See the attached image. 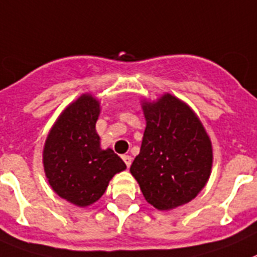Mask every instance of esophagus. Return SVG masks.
<instances>
[{"label": "esophagus", "instance_id": "esophagus-1", "mask_svg": "<svg viewBox=\"0 0 257 257\" xmlns=\"http://www.w3.org/2000/svg\"><path fill=\"white\" fill-rule=\"evenodd\" d=\"M122 160H124V163H125L126 164V167H131V164H132V156H129V155H122Z\"/></svg>", "mask_w": 257, "mask_h": 257}]
</instances>
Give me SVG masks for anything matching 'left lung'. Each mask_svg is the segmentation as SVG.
Listing matches in <instances>:
<instances>
[{
    "instance_id": "1",
    "label": "left lung",
    "mask_w": 257,
    "mask_h": 257,
    "mask_svg": "<svg viewBox=\"0 0 257 257\" xmlns=\"http://www.w3.org/2000/svg\"><path fill=\"white\" fill-rule=\"evenodd\" d=\"M146 129L131 167L145 199L160 211L194 199L206 186L212 146L190 107L171 94L144 103Z\"/></svg>"
}]
</instances>
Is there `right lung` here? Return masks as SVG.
Instances as JSON below:
<instances>
[{"label": "right lung", "mask_w": 257, "mask_h": 257, "mask_svg": "<svg viewBox=\"0 0 257 257\" xmlns=\"http://www.w3.org/2000/svg\"><path fill=\"white\" fill-rule=\"evenodd\" d=\"M98 115L97 99L81 95L59 116L44 147L49 184L61 198L79 207L97 202L113 175L126 168L111 149H101L95 132Z\"/></svg>", "instance_id": "obj_1"}]
</instances>
